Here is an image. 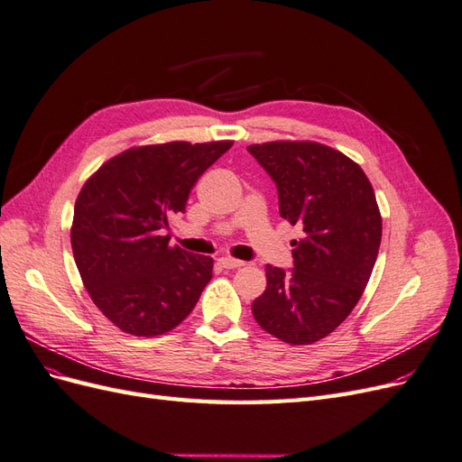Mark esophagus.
I'll list each match as a JSON object with an SVG mask.
<instances>
[{
  "instance_id": "esophagus-1",
  "label": "esophagus",
  "mask_w": 462,
  "mask_h": 462,
  "mask_svg": "<svg viewBox=\"0 0 462 462\" xmlns=\"http://www.w3.org/2000/svg\"><path fill=\"white\" fill-rule=\"evenodd\" d=\"M219 263H221V268H226V270H235V268H241V265H245L243 260H236L231 256H221Z\"/></svg>"
}]
</instances>
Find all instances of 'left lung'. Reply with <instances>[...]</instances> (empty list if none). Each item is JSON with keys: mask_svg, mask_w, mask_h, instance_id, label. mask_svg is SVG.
I'll return each mask as SVG.
<instances>
[{"mask_svg": "<svg viewBox=\"0 0 462 462\" xmlns=\"http://www.w3.org/2000/svg\"><path fill=\"white\" fill-rule=\"evenodd\" d=\"M273 179L279 214L304 236L292 241L295 268L265 265L268 285L253 302L262 329L289 345H310L341 326L372 275L382 216L366 173L318 143L248 146Z\"/></svg>", "mask_w": 462, "mask_h": 462, "instance_id": "1", "label": "left lung"}]
</instances>
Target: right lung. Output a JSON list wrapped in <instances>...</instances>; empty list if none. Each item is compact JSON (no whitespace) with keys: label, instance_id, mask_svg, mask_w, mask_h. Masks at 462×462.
Here are the masks:
<instances>
[{"label":"right lung","instance_id":"add662e5","mask_svg":"<svg viewBox=\"0 0 462 462\" xmlns=\"http://www.w3.org/2000/svg\"><path fill=\"white\" fill-rule=\"evenodd\" d=\"M233 146H136L106 162L80 189L71 246L90 299L121 331L153 337L177 328L212 279L214 260L170 246V219Z\"/></svg>","mask_w":462,"mask_h":462}]
</instances>
